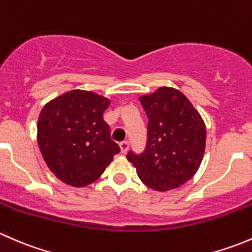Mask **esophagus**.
<instances>
[{
    "label": "esophagus",
    "instance_id": "1",
    "mask_svg": "<svg viewBox=\"0 0 252 252\" xmlns=\"http://www.w3.org/2000/svg\"><path fill=\"white\" fill-rule=\"evenodd\" d=\"M119 147H121L122 154H126V152L128 151V149H129V142L128 141H122L121 144H119Z\"/></svg>",
    "mask_w": 252,
    "mask_h": 252
}]
</instances>
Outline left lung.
Returning a JSON list of instances; mask_svg holds the SVG:
<instances>
[{
	"instance_id": "obj_1",
	"label": "left lung",
	"mask_w": 252,
	"mask_h": 252,
	"mask_svg": "<svg viewBox=\"0 0 252 252\" xmlns=\"http://www.w3.org/2000/svg\"><path fill=\"white\" fill-rule=\"evenodd\" d=\"M149 118L146 149L126 158L145 185L168 191L194 177L205 154L206 126L196 108L179 90L162 86L139 98Z\"/></svg>"
}]
</instances>
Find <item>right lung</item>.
Here are the masks:
<instances>
[{"label":"right lung","mask_w":252,"mask_h":252,"mask_svg":"<svg viewBox=\"0 0 252 252\" xmlns=\"http://www.w3.org/2000/svg\"><path fill=\"white\" fill-rule=\"evenodd\" d=\"M110 103L93 91L72 90L51 100L40 112V151L50 171L65 184H91L121 151L103 121Z\"/></svg>","instance_id":"add662e5"}]
</instances>
